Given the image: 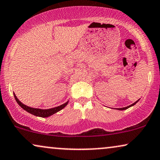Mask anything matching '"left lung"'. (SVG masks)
<instances>
[{"instance_id":"8db88e82","label":"left lung","mask_w":160,"mask_h":160,"mask_svg":"<svg viewBox=\"0 0 160 160\" xmlns=\"http://www.w3.org/2000/svg\"><path fill=\"white\" fill-rule=\"evenodd\" d=\"M139 100H140V99H139ZM139 100H138V101H135V102H134V103H132V104H131V105H129V106H128V107H123V108H117V109H118V110H125V109H127L128 108H129V107H132V106L135 105L136 103L138 102Z\"/></svg>"}]
</instances>
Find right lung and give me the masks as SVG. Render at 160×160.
<instances>
[{
  "instance_id": "1",
  "label": "right lung",
  "mask_w": 160,
  "mask_h": 160,
  "mask_svg": "<svg viewBox=\"0 0 160 160\" xmlns=\"http://www.w3.org/2000/svg\"><path fill=\"white\" fill-rule=\"evenodd\" d=\"M14 96L17 101V103H18V104H19L20 107H21L22 109H24V110H26V112H28V113L32 114V115H34L35 116H38V117H41V118L49 117V116H51V115H53V114L58 112L59 111L62 110L63 108H65L66 106L68 105V101H68L66 103H63V104H62L60 106H58V107H57L51 108V109H37V108H33V107H28V106L23 104L21 101H20L19 99L17 98V96L14 93Z\"/></svg>"
}]
</instances>
